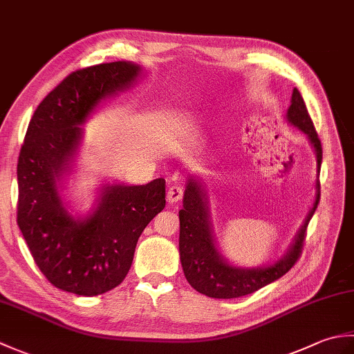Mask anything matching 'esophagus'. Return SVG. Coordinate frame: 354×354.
<instances>
[{
    "label": "esophagus",
    "instance_id": "34e87169",
    "mask_svg": "<svg viewBox=\"0 0 354 354\" xmlns=\"http://www.w3.org/2000/svg\"><path fill=\"white\" fill-rule=\"evenodd\" d=\"M184 196V190L183 187L179 185H171L169 192H167V202L169 204H176V202H179L183 199Z\"/></svg>",
    "mask_w": 354,
    "mask_h": 354
}]
</instances>
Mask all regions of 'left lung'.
Instances as JSON below:
<instances>
[{"mask_svg": "<svg viewBox=\"0 0 354 354\" xmlns=\"http://www.w3.org/2000/svg\"><path fill=\"white\" fill-rule=\"evenodd\" d=\"M286 120L290 126L301 131L309 140L317 156V181H315V199L310 212L293 237L289 250L277 261L265 266L243 268L232 265L228 259H225L214 237L207 185L194 175L187 179L183 209H179V259H181L187 281L193 289L209 298L230 299L250 295L289 272V269L295 265L301 254L307 225L319 201L318 178L322 149L306 103L297 88H293L292 91L290 106L286 112Z\"/></svg>", "mask_w": 354, "mask_h": 354, "instance_id": "left-lung-1", "label": "left lung"}]
</instances>
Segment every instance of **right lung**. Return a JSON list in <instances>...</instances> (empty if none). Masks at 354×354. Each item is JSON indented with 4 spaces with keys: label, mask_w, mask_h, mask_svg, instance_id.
<instances>
[{
    "label": "right lung",
    "mask_w": 354,
    "mask_h": 354,
    "mask_svg": "<svg viewBox=\"0 0 354 354\" xmlns=\"http://www.w3.org/2000/svg\"><path fill=\"white\" fill-rule=\"evenodd\" d=\"M142 66L118 61L79 70L39 103L18 160V227L33 260L57 289L95 297L124 280L141 232L165 207V181L103 183L85 214H73L62 190L100 104L127 91Z\"/></svg>",
    "instance_id": "1"
}]
</instances>
